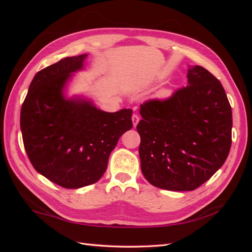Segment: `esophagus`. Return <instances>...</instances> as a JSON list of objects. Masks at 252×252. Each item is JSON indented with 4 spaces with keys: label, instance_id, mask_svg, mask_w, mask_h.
<instances>
[{
    "label": "esophagus",
    "instance_id": "obj_1",
    "mask_svg": "<svg viewBox=\"0 0 252 252\" xmlns=\"http://www.w3.org/2000/svg\"><path fill=\"white\" fill-rule=\"evenodd\" d=\"M131 121H132V125H133V127H135L136 125H138L139 121H140V118H139L138 114H133L132 118H131Z\"/></svg>",
    "mask_w": 252,
    "mask_h": 252
}]
</instances>
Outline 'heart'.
Instances as JSON below:
<instances>
[{"mask_svg":"<svg viewBox=\"0 0 252 252\" xmlns=\"http://www.w3.org/2000/svg\"><path fill=\"white\" fill-rule=\"evenodd\" d=\"M172 94H173V90L171 88L164 87V88H161L158 91L155 97L157 98V100L165 101V100H168L169 97H171Z\"/></svg>","mask_w":252,"mask_h":252,"instance_id":"1","label":"heart"}]
</instances>
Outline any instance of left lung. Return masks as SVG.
Returning a JSON list of instances; mask_svg holds the SVG:
<instances>
[{
  "instance_id": "8db88e82",
  "label": "left lung",
  "mask_w": 252,
  "mask_h": 252,
  "mask_svg": "<svg viewBox=\"0 0 252 252\" xmlns=\"http://www.w3.org/2000/svg\"><path fill=\"white\" fill-rule=\"evenodd\" d=\"M188 86L166 101L141 105V169L150 184L190 191L225 163L232 112L220 82L202 66H189Z\"/></svg>"
}]
</instances>
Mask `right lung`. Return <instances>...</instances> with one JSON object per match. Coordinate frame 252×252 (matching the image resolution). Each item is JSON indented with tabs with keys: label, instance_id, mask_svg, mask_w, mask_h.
Segmentation results:
<instances>
[{
	"label": "right lung",
	"instance_id": "obj_1",
	"mask_svg": "<svg viewBox=\"0 0 252 252\" xmlns=\"http://www.w3.org/2000/svg\"><path fill=\"white\" fill-rule=\"evenodd\" d=\"M88 55L62 59L37 72L21 109V131L34 169L68 189L94 184L120 136L132 128L131 109L106 112L93 98L68 95Z\"/></svg>",
	"mask_w": 252,
	"mask_h": 252
}]
</instances>
